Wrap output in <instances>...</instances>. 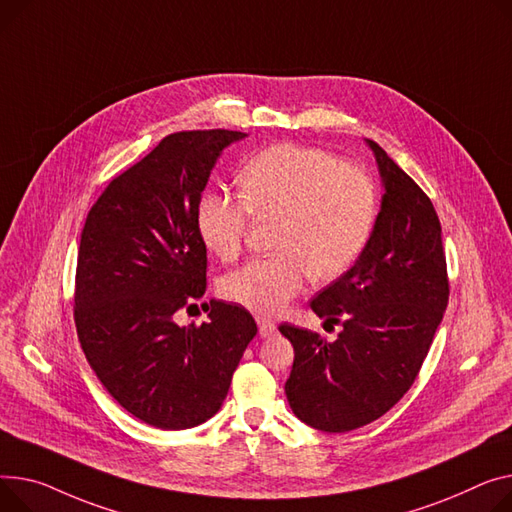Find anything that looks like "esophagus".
Masks as SVG:
<instances>
[{
  "label": "esophagus",
  "instance_id": "1",
  "mask_svg": "<svg viewBox=\"0 0 512 512\" xmlns=\"http://www.w3.org/2000/svg\"><path fill=\"white\" fill-rule=\"evenodd\" d=\"M257 327H259V335L261 337H271V335H276V331H278L274 321L263 319V317H257Z\"/></svg>",
  "mask_w": 512,
  "mask_h": 512
}]
</instances>
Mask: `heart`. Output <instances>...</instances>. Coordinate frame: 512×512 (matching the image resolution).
<instances>
[{
    "mask_svg": "<svg viewBox=\"0 0 512 512\" xmlns=\"http://www.w3.org/2000/svg\"><path fill=\"white\" fill-rule=\"evenodd\" d=\"M236 199L208 189L195 222L201 243L218 259L243 251L251 216L278 218L276 255L228 274L222 294L255 313H278L313 276L333 282L362 253L377 212V193L364 170L311 146L276 144L257 152L238 173Z\"/></svg>",
    "mask_w": 512,
    "mask_h": 512,
    "instance_id": "b5f03b06",
    "label": "heart"
}]
</instances>
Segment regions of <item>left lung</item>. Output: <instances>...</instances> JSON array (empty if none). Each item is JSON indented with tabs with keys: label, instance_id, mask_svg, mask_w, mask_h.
<instances>
[{
	"label": "left lung",
	"instance_id": "8db88e82",
	"mask_svg": "<svg viewBox=\"0 0 512 512\" xmlns=\"http://www.w3.org/2000/svg\"><path fill=\"white\" fill-rule=\"evenodd\" d=\"M385 187L356 263L313 300L335 342L282 323L294 346L286 397L298 420L350 432L387 414L418 377L449 302L447 259L430 197L372 140Z\"/></svg>",
	"mask_w": 512,
	"mask_h": 512
}]
</instances>
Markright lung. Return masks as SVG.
Segmentation results:
<instances>
[{
  "instance_id": "1",
  "label": "right lung",
  "mask_w": 512,
  "mask_h": 512,
  "mask_svg": "<svg viewBox=\"0 0 512 512\" xmlns=\"http://www.w3.org/2000/svg\"><path fill=\"white\" fill-rule=\"evenodd\" d=\"M243 131H177L115 177L88 212L74 319L98 381L125 410L162 430L210 420L257 333L241 304L210 300L208 323L175 313L206 292L208 251L195 210L222 150Z\"/></svg>"
}]
</instances>
